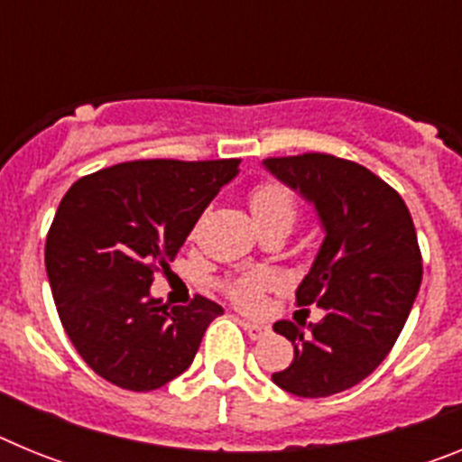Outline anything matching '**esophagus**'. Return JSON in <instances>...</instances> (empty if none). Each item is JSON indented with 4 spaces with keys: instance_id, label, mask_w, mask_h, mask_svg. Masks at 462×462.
Segmentation results:
<instances>
[{
    "instance_id": "esophagus-1",
    "label": "esophagus",
    "mask_w": 462,
    "mask_h": 462,
    "mask_svg": "<svg viewBox=\"0 0 462 462\" xmlns=\"http://www.w3.org/2000/svg\"><path fill=\"white\" fill-rule=\"evenodd\" d=\"M243 328L247 330V336H250L252 340H261V337H263V336H268V326L256 324V321L243 319Z\"/></svg>"
}]
</instances>
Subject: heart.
I'll return each mask as SVG.
<instances>
[{
	"label": "heart",
	"instance_id": "b5f03b06",
	"mask_svg": "<svg viewBox=\"0 0 462 462\" xmlns=\"http://www.w3.org/2000/svg\"><path fill=\"white\" fill-rule=\"evenodd\" d=\"M250 208L261 231L268 228L291 231L298 219V196L293 194L291 187L280 180H263L252 187ZM266 284V273H245L224 282V291L240 308H256Z\"/></svg>",
	"mask_w": 462,
	"mask_h": 462
}]
</instances>
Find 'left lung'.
<instances>
[{
  "label": "left lung",
  "mask_w": 462,
  "mask_h": 462,
  "mask_svg": "<svg viewBox=\"0 0 462 462\" xmlns=\"http://www.w3.org/2000/svg\"><path fill=\"white\" fill-rule=\"evenodd\" d=\"M263 164L314 203L326 228L296 291V305L317 303L324 319L273 326L293 345V361L273 382L300 398H326L363 382L393 349L421 287L416 228L402 196L356 162L303 152Z\"/></svg>",
  "instance_id": "1"
}]
</instances>
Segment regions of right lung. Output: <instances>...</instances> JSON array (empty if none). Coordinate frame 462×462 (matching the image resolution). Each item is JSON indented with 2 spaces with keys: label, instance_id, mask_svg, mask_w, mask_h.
Returning <instances> with one entry per match:
<instances>
[{
  "label": "right lung",
  "instance_id": "right-lung-1",
  "mask_svg": "<svg viewBox=\"0 0 462 462\" xmlns=\"http://www.w3.org/2000/svg\"><path fill=\"white\" fill-rule=\"evenodd\" d=\"M238 164L138 159L83 175L64 194L46 238L48 280L69 340L106 382L162 389L224 312L201 293L171 310L150 284Z\"/></svg>",
  "mask_w": 462,
  "mask_h": 462
}]
</instances>
